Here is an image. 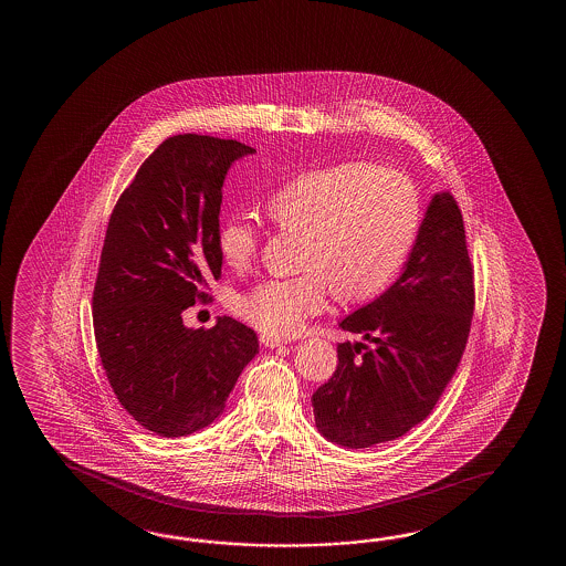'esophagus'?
I'll list each match as a JSON object with an SVG mask.
<instances>
[{
    "label": "esophagus",
    "instance_id": "1",
    "mask_svg": "<svg viewBox=\"0 0 566 566\" xmlns=\"http://www.w3.org/2000/svg\"><path fill=\"white\" fill-rule=\"evenodd\" d=\"M259 339H261V344H263L265 348H279V346L287 344V339H283V337L266 336V334H263Z\"/></svg>",
    "mask_w": 566,
    "mask_h": 566
}]
</instances>
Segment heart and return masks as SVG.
Here are the masks:
<instances>
[{
  "label": "heart",
  "instance_id": "1",
  "mask_svg": "<svg viewBox=\"0 0 566 566\" xmlns=\"http://www.w3.org/2000/svg\"><path fill=\"white\" fill-rule=\"evenodd\" d=\"M275 229L300 237L297 277L263 281L237 310L266 336L297 332L322 312L327 289L339 303L380 295L409 261L422 222L421 196L407 174L368 161L303 171L266 196ZM224 265L244 271L259 249L247 218L230 217L217 230Z\"/></svg>",
  "mask_w": 566,
  "mask_h": 566
}]
</instances>
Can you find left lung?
I'll return each mask as SVG.
<instances>
[{"instance_id":"8db88e82","label":"left lung","mask_w":566,"mask_h":566,"mask_svg":"<svg viewBox=\"0 0 566 566\" xmlns=\"http://www.w3.org/2000/svg\"><path fill=\"white\" fill-rule=\"evenodd\" d=\"M473 303L461 210L451 193H434L400 277L339 322L364 342L337 344L336 373L312 397L317 431L364 449L424 421L458 370Z\"/></svg>"}]
</instances>
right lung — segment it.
Wrapping results in <instances>:
<instances>
[{
	"label": "right lung",
	"mask_w": 566,
	"mask_h": 566,
	"mask_svg": "<svg viewBox=\"0 0 566 566\" xmlns=\"http://www.w3.org/2000/svg\"><path fill=\"white\" fill-rule=\"evenodd\" d=\"M254 154L237 139L174 135L145 159L108 218L93 293L96 348L123 409L159 437L217 421L259 354L251 327L218 317L193 329L181 312L220 279L222 184Z\"/></svg>",
	"instance_id": "obj_1"
}]
</instances>
